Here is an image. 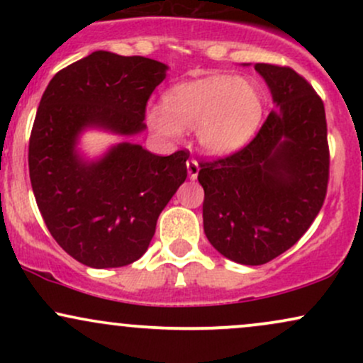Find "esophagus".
I'll use <instances>...</instances> for the list:
<instances>
[{
    "mask_svg": "<svg viewBox=\"0 0 363 363\" xmlns=\"http://www.w3.org/2000/svg\"><path fill=\"white\" fill-rule=\"evenodd\" d=\"M187 176H189V179H194L198 177V172H199V164L196 160H193V158H191V160H187Z\"/></svg>",
    "mask_w": 363,
    "mask_h": 363,
    "instance_id": "obj_1",
    "label": "esophagus"
}]
</instances>
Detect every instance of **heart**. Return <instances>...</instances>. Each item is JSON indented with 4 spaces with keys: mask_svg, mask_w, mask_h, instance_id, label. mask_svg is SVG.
Returning <instances> with one entry per match:
<instances>
[{
    "mask_svg": "<svg viewBox=\"0 0 363 363\" xmlns=\"http://www.w3.org/2000/svg\"><path fill=\"white\" fill-rule=\"evenodd\" d=\"M264 116L259 86L249 78L227 74L181 82L164 95V106H150L147 124L155 135L177 141L196 129L203 152L230 155L254 138Z\"/></svg>",
    "mask_w": 363,
    "mask_h": 363,
    "instance_id": "1",
    "label": "heart"
}]
</instances>
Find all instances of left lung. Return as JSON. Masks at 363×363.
I'll list each match as a JSON object with an SVG mask.
<instances>
[{"mask_svg": "<svg viewBox=\"0 0 363 363\" xmlns=\"http://www.w3.org/2000/svg\"><path fill=\"white\" fill-rule=\"evenodd\" d=\"M274 111L247 147L199 164L203 227L227 259L257 266L290 249L326 198L329 148L324 104L286 66L256 62Z\"/></svg>", "mask_w": 363, "mask_h": 363, "instance_id": "8db88e82", "label": "left lung"}]
</instances>
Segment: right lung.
I'll list each match as a JSON object with an SVG mask.
<instances>
[{"instance_id": "right-lung-1", "label": "right lung", "mask_w": 363, "mask_h": 363, "mask_svg": "<svg viewBox=\"0 0 363 363\" xmlns=\"http://www.w3.org/2000/svg\"><path fill=\"white\" fill-rule=\"evenodd\" d=\"M167 69L143 56L95 51L54 74L40 99L28 143L32 191L54 240L90 268L140 259L187 177L184 150L158 157L123 141L94 160L78 150L86 129L145 131V107Z\"/></svg>"}]
</instances>
